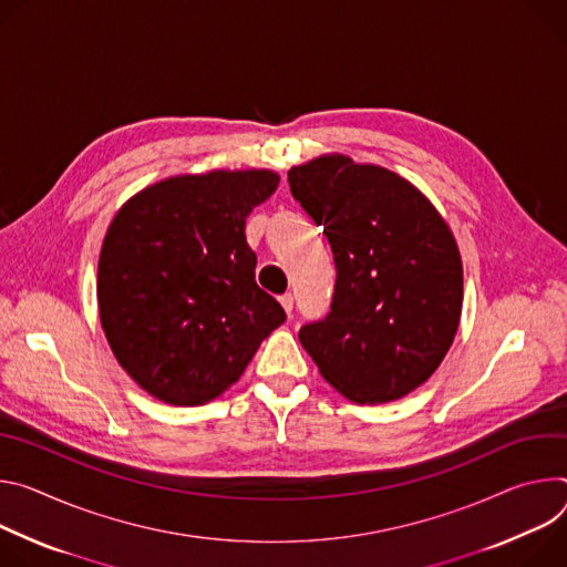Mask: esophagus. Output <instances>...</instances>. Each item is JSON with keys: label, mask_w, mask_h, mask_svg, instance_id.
<instances>
[{"label": "esophagus", "mask_w": 567, "mask_h": 567, "mask_svg": "<svg viewBox=\"0 0 567 567\" xmlns=\"http://www.w3.org/2000/svg\"><path fill=\"white\" fill-rule=\"evenodd\" d=\"M279 303L284 306V310H286V312H288V316H290V312H292V295H290V292L281 295V297H279Z\"/></svg>", "instance_id": "34e87169"}]
</instances>
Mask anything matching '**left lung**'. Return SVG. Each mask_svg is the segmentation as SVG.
<instances>
[{"instance_id":"left-lung-1","label":"left lung","mask_w":567,"mask_h":567,"mask_svg":"<svg viewBox=\"0 0 567 567\" xmlns=\"http://www.w3.org/2000/svg\"><path fill=\"white\" fill-rule=\"evenodd\" d=\"M288 182L324 227L338 270L331 312L301 327V347L349 401L408 396L442 364L462 318L449 223L399 173L340 153L292 166Z\"/></svg>"}]
</instances>
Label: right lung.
Here are the masks:
<instances>
[{"label":"right lung","mask_w":567,"mask_h":567,"mask_svg":"<svg viewBox=\"0 0 567 567\" xmlns=\"http://www.w3.org/2000/svg\"><path fill=\"white\" fill-rule=\"evenodd\" d=\"M279 186L268 168L159 179L112 218L96 299L107 344L131 379L168 405H205L229 390L286 322L255 281L245 218Z\"/></svg>","instance_id":"obj_1"}]
</instances>
